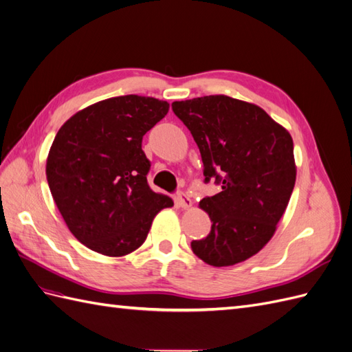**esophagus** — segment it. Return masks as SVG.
Masks as SVG:
<instances>
[{
    "label": "esophagus",
    "mask_w": 352,
    "mask_h": 352,
    "mask_svg": "<svg viewBox=\"0 0 352 352\" xmlns=\"http://www.w3.org/2000/svg\"><path fill=\"white\" fill-rule=\"evenodd\" d=\"M176 201L177 204L182 207V208H189L190 206H192V199H190L184 190H180V192H177V197H176Z\"/></svg>",
    "instance_id": "obj_1"
}]
</instances>
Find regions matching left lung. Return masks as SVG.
I'll use <instances>...</instances> for the list:
<instances>
[{"mask_svg": "<svg viewBox=\"0 0 352 352\" xmlns=\"http://www.w3.org/2000/svg\"><path fill=\"white\" fill-rule=\"evenodd\" d=\"M172 109L199 148L204 182L221 186L199 201L211 230L190 248L214 267L245 261L270 241L289 202L292 138L263 109L226 95L175 101Z\"/></svg>", "mask_w": 352, "mask_h": 352, "instance_id": "1", "label": "left lung"}]
</instances>
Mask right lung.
Instances as JSON below:
<instances>
[{
    "instance_id": "1",
    "label": "right lung",
    "mask_w": 352,
    "mask_h": 352,
    "mask_svg": "<svg viewBox=\"0 0 352 352\" xmlns=\"http://www.w3.org/2000/svg\"><path fill=\"white\" fill-rule=\"evenodd\" d=\"M168 104L124 95L89 105L60 127L47 160V180L67 228L92 251L122 257L140 248L160 210L142 138Z\"/></svg>"
}]
</instances>
